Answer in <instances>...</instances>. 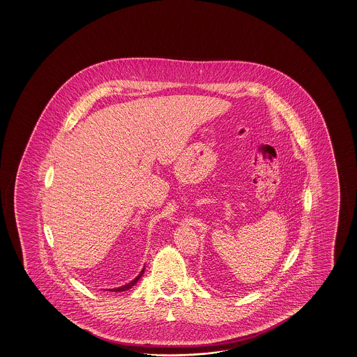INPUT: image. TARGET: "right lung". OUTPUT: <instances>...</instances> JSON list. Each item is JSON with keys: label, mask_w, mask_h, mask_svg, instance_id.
I'll use <instances>...</instances> for the list:
<instances>
[{"label": "right lung", "mask_w": 357, "mask_h": 357, "mask_svg": "<svg viewBox=\"0 0 357 357\" xmlns=\"http://www.w3.org/2000/svg\"><path fill=\"white\" fill-rule=\"evenodd\" d=\"M143 273H144V267L142 268V271L138 274V276L135 278V279H132L130 283H128V284L123 285V287H117V288H111V289H108V291H111V292H123V291H128V289H130L132 285L135 284L141 278H142Z\"/></svg>", "instance_id": "obj_1"}]
</instances>
